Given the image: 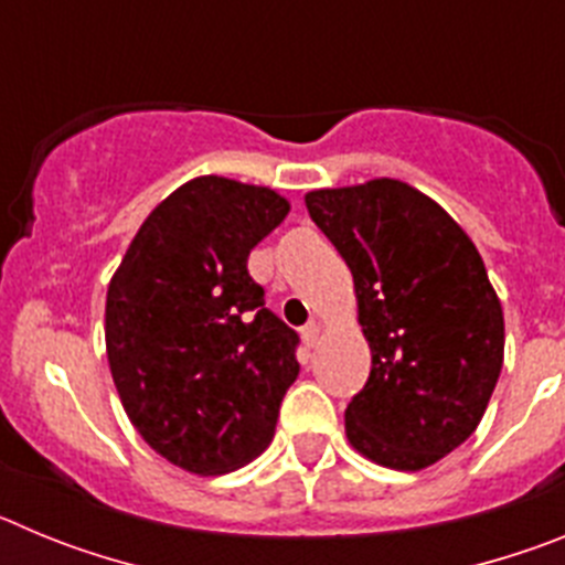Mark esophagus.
I'll return each instance as SVG.
<instances>
[{
    "label": "esophagus",
    "instance_id": "esophagus-1",
    "mask_svg": "<svg viewBox=\"0 0 565 565\" xmlns=\"http://www.w3.org/2000/svg\"><path fill=\"white\" fill-rule=\"evenodd\" d=\"M319 339V322H308L306 328H302V342L308 344V348H313Z\"/></svg>",
    "mask_w": 565,
    "mask_h": 565
}]
</instances>
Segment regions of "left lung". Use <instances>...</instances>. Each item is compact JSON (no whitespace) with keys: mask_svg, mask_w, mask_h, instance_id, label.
Returning <instances> with one entry per match:
<instances>
[{"mask_svg":"<svg viewBox=\"0 0 565 565\" xmlns=\"http://www.w3.org/2000/svg\"><path fill=\"white\" fill-rule=\"evenodd\" d=\"M353 274L371 376L344 411L348 441L416 472L461 447L503 364V311L476 243L433 198L376 178L306 194Z\"/></svg>","mask_w":565,"mask_h":565,"instance_id":"1","label":"left lung"}]
</instances>
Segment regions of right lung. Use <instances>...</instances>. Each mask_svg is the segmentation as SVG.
I'll return each instance as SVG.
<instances>
[{
    "label": "right lung",
    "mask_w": 565,
    "mask_h": 565,
    "mask_svg": "<svg viewBox=\"0 0 565 565\" xmlns=\"http://www.w3.org/2000/svg\"><path fill=\"white\" fill-rule=\"evenodd\" d=\"M288 209L268 186L194 178L149 212L109 279L115 391L143 441L194 476L266 450L299 376L297 331L268 311L246 268Z\"/></svg>",
    "instance_id": "1"
}]
</instances>
